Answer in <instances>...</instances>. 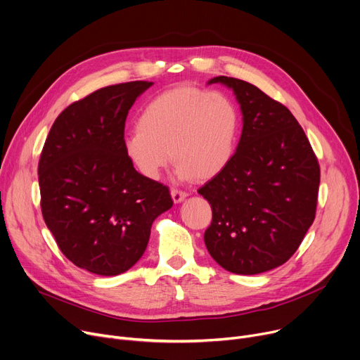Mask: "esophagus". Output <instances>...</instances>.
Masks as SVG:
<instances>
[{"label":"esophagus","mask_w":360,"mask_h":360,"mask_svg":"<svg viewBox=\"0 0 360 360\" xmlns=\"http://www.w3.org/2000/svg\"><path fill=\"white\" fill-rule=\"evenodd\" d=\"M171 195H172L174 202H179V201H182L188 194L185 193V191H181V189L172 188V189H171Z\"/></svg>","instance_id":"obj_1"}]
</instances>
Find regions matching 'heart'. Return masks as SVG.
Here are the masks:
<instances>
[{
    "label": "heart",
    "instance_id": "heart-1",
    "mask_svg": "<svg viewBox=\"0 0 360 360\" xmlns=\"http://www.w3.org/2000/svg\"><path fill=\"white\" fill-rule=\"evenodd\" d=\"M238 112L227 94L185 85L152 98L124 139V153L148 179H159L171 156L181 179L207 181L230 163L237 143Z\"/></svg>",
    "mask_w": 360,
    "mask_h": 360
}]
</instances>
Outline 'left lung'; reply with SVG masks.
<instances>
[{"label": "left lung", "mask_w": 360, "mask_h": 360, "mask_svg": "<svg viewBox=\"0 0 360 360\" xmlns=\"http://www.w3.org/2000/svg\"><path fill=\"white\" fill-rule=\"evenodd\" d=\"M243 131L226 169L198 189L211 205L205 246L237 275L271 271L300 248L316 219L320 165L297 118L257 86L231 77Z\"/></svg>", "instance_id": "1"}]
</instances>
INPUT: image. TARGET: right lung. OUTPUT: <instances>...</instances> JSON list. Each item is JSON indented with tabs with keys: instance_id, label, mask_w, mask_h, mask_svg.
<instances>
[{
	"instance_id": "add662e5",
	"label": "right lung",
	"mask_w": 360,
	"mask_h": 360,
	"mask_svg": "<svg viewBox=\"0 0 360 360\" xmlns=\"http://www.w3.org/2000/svg\"><path fill=\"white\" fill-rule=\"evenodd\" d=\"M152 82L94 91L66 107L39 160L43 220L78 268L114 276L145 253L153 220L174 204L166 185L139 174L124 153V126Z\"/></svg>"
}]
</instances>
